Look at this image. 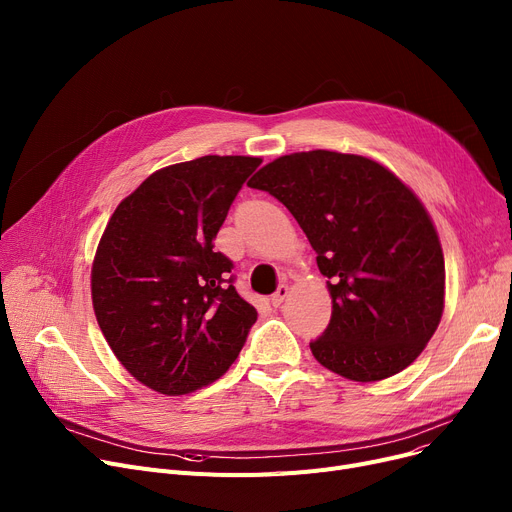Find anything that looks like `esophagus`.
Listing matches in <instances>:
<instances>
[{
    "instance_id": "obj_1",
    "label": "esophagus",
    "mask_w": 512,
    "mask_h": 512,
    "mask_svg": "<svg viewBox=\"0 0 512 512\" xmlns=\"http://www.w3.org/2000/svg\"><path fill=\"white\" fill-rule=\"evenodd\" d=\"M288 292H290L288 284H280L278 290L272 294V305H274V307H280V305L284 303V299L288 297Z\"/></svg>"
}]
</instances>
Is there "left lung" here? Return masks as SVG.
<instances>
[{
	"mask_svg": "<svg viewBox=\"0 0 512 512\" xmlns=\"http://www.w3.org/2000/svg\"><path fill=\"white\" fill-rule=\"evenodd\" d=\"M251 188L294 215L328 278L332 319L313 357L355 382L409 367L444 311V255L432 218L407 184L363 155L326 149L263 166Z\"/></svg>",
	"mask_w": 512,
	"mask_h": 512,
	"instance_id": "8db88e82",
	"label": "left lung"
}]
</instances>
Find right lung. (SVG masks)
I'll return each instance as SVG.
<instances>
[{
    "mask_svg": "<svg viewBox=\"0 0 512 512\" xmlns=\"http://www.w3.org/2000/svg\"><path fill=\"white\" fill-rule=\"evenodd\" d=\"M259 157L205 155L151 174L114 211L91 270L97 324L126 371L180 396L224 375L257 311L213 251Z\"/></svg>",
    "mask_w": 512,
    "mask_h": 512,
    "instance_id": "add662e5",
    "label": "right lung"
}]
</instances>
